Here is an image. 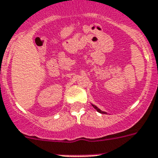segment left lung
Wrapping results in <instances>:
<instances>
[{"instance_id": "left-lung-1", "label": "left lung", "mask_w": 158, "mask_h": 158, "mask_svg": "<svg viewBox=\"0 0 158 158\" xmlns=\"http://www.w3.org/2000/svg\"><path fill=\"white\" fill-rule=\"evenodd\" d=\"M91 105L93 106V107H94V109H95V110H97V112H99V113H103V114H107V113H106V112H103V111L100 110V109H99V108H98V107H97V106L94 105V104H93V103H91Z\"/></svg>"}]
</instances>
